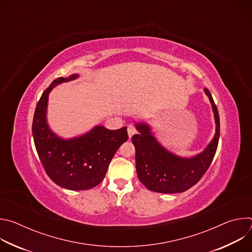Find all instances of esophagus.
Instances as JSON below:
<instances>
[{"mask_svg":"<svg viewBox=\"0 0 252 252\" xmlns=\"http://www.w3.org/2000/svg\"><path fill=\"white\" fill-rule=\"evenodd\" d=\"M136 132V128H135V126H134V125H132V124H129L128 126H127V133H128V136H129V138L134 134Z\"/></svg>","mask_w":252,"mask_h":252,"instance_id":"34e87169","label":"esophagus"}]
</instances>
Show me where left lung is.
I'll return each mask as SVG.
<instances>
[{"instance_id": "1", "label": "left lung", "mask_w": 252, "mask_h": 252, "mask_svg": "<svg viewBox=\"0 0 252 252\" xmlns=\"http://www.w3.org/2000/svg\"><path fill=\"white\" fill-rule=\"evenodd\" d=\"M214 121L217 125L215 134L205 150L189 158L177 157L166 151L156 139L150 126L136 124L139 133L132 135L135 148V167L139 182L148 189L160 193L183 192L197 184L208 169L217 153L220 139V115L211 94L207 89Z\"/></svg>"}]
</instances>
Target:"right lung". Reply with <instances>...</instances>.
<instances>
[{
	"label": "right lung",
	"mask_w": 252,
	"mask_h": 252,
	"mask_svg": "<svg viewBox=\"0 0 252 252\" xmlns=\"http://www.w3.org/2000/svg\"><path fill=\"white\" fill-rule=\"evenodd\" d=\"M78 77L58 78L44 91L35 106L32 131L39 158L52 181L66 189L86 190L102 182L112 158L128 135L126 126L111 130L96 126L86 134L63 139L50 129L47 124L50 92Z\"/></svg>",
	"instance_id": "right-lung-1"
}]
</instances>
